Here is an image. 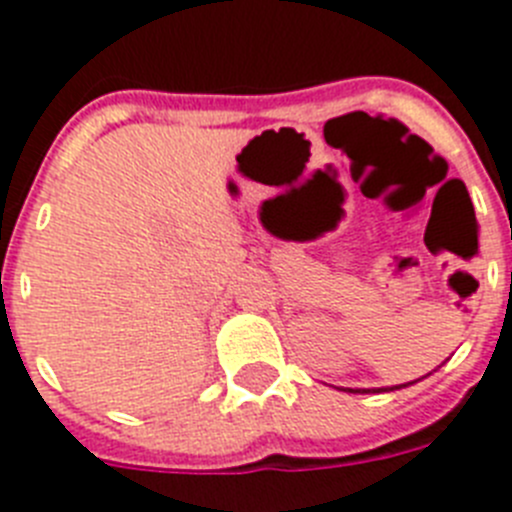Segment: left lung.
I'll use <instances>...</instances> for the list:
<instances>
[{"label": "left lung", "instance_id": "obj_1", "mask_svg": "<svg viewBox=\"0 0 512 512\" xmlns=\"http://www.w3.org/2000/svg\"><path fill=\"white\" fill-rule=\"evenodd\" d=\"M418 382V379H415ZM415 382H408V384H415ZM408 384H395V387H374V390H351V387H346L343 392H354V395H377V392H392V390H402V387H408Z\"/></svg>", "mask_w": 512, "mask_h": 512}]
</instances>
